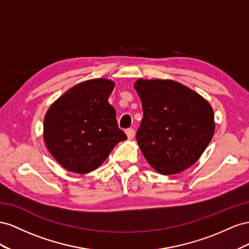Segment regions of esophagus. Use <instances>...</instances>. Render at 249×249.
I'll return each mask as SVG.
<instances>
[{
	"label": "esophagus",
	"instance_id": "esophagus-1",
	"mask_svg": "<svg viewBox=\"0 0 249 249\" xmlns=\"http://www.w3.org/2000/svg\"><path fill=\"white\" fill-rule=\"evenodd\" d=\"M126 134H127V138H128V140H132L133 137H134V130L132 128H128L126 129Z\"/></svg>",
	"mask_w": 249,
	"mask_h": 249
}]
</instances>
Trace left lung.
Here are the masks:
<instances>
[{"label": "left lung", "mask_w": 249, "mask_h": 249, "mask_svg": "<svg viewBox=\"0 0 249 249\" xmlns=\"http://www.w3.org/2000/svg\"><path fill=\"white\" fill-rule=\"evenodd\" d=\"M134 89L144 113L136 139L149 165L162 175L194 165L215 132L210 103L173 80L139 79Z\"/></svg>", "instance_id": "obj_1"}]
</instances>
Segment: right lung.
<instances>
[{"instance_id": "1", "label": "right lung", "mask_w": 249, "mask_h": 249, "mask_svg": "<svg viewBox=\"0 0 249 249\" xmlns=\"http://www.w3.org/2000/svg\"><path fill=\"white\" fill-rule=\"evenodd\" d=\"M115 82L99 78L76 84L50 106L44 139L50 153L68 171L85 174L127 139L108 103Z\"/></svg>"}]
</instances>
